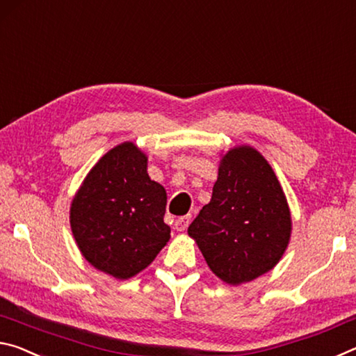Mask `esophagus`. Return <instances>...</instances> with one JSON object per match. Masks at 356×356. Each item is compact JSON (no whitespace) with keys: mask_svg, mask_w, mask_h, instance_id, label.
<instances>
[{"mask_svg":"<svg viewBox=\"0 0 356 356\" xmlns=\"http://www.w3.org/2000/svg\"><path fill=\"white\" fill-rule=\"evenodd\" d=\"M189 224H191V216H183L177 219V222H175V229L178 232H184L189 227Z\"/></svg>","mask_w":356,"mask_h":356,"instance_id":"34e87169","label":"esophagus"}]
</instances>
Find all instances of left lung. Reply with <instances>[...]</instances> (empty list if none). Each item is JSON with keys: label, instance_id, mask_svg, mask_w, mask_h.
Masks as SVG:
<instances>
[{"label": "left lung", "instance_id": "8db88e82", "mask_svg": "<svg viewBox=\"0 0 356 356\" xmlns=\"http://www.w3.org/2000/svg\"><path fill=\"white\" fill-rule=\"evenodd\" d=\"M214 275L230 285L254 281L277 265L292 218L268 161L252 147L222 156L211 202L188 229Z\"/></svg>", "mask_w": 356, "mask_h": 356}]
</instances>
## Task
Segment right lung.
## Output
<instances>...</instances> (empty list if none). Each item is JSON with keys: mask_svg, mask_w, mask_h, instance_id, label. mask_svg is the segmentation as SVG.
Returning a JSON list of instances; mask_svg holds the SVG:
<instances>
[{"mask_svg": "<svg viewBox=\"0 0 356 356\" xmlns=\"http://www.w3.org/2000/svg\"><path fill=\"white\" fill-rule=\"evenodd\" d=\"M148 157L132 142L104 154L71 205V229L83 257L99 271L129 279L170 240L167 192L147 172Z\"/></svg>", "mask_w": 356, "mask_h": 356, "instance_id": "add662e5", "label": "right lung"}]
</instances>
